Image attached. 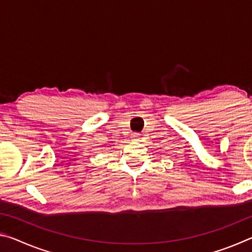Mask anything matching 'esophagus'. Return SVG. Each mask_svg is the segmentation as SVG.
I'll return each mask as SVG.
<instances>
[{"instance_id":"1","label":"esophagus","mask_w":252,"mask_h":252,"mask_svg":"<svg viewBox=\"0 0 252 252\" xmlns=\"http://www.w3.org/2000/svg\"><path fill=\"white\" fill-rule=\"evenodd\" d=\"M139 135L140 134H138V133H134L133 135H132V140H134V141H138V140H139Z\"/></svg>"}]
</instances>
